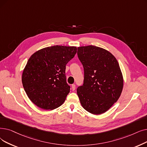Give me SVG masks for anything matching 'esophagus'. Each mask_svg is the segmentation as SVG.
<instances>
[{
    "mask_svg": "<svg viewBox=\"0 0 147 147\" xmlns=\"http://www.w3.org/2000/svg\"><path fill=\"white\" fill-rule=\"evenodd\" d=\"M71 87H72V90H73V91H74L75 89H76V85L73 84V85H71Z\"/></svg>",
    "mask_w": 147,
    "mask_h": 147,
    "instance_id": "obj_1",
    "label": "esophagus"
}]
</instances>
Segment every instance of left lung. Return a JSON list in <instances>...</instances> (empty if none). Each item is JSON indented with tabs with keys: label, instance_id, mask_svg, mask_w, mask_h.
Returning <instances> with one entry per match:
<instances>
[{
	"label": "left lung",
	"instance_id": "left-lung-1",
	"mask_svg": "<svg viewBox=\"0 0 147 147\" xmlns=\"http://www.w3.org/2000/svg\"><path fill=\"white\" fill-rule=\"evenodd\" d=\"M78 58L84 69V80L77 89L80 103L89 113L106 112L117 101L124 80L115 56L103 48L94 46L78 48Z\"/></svg>",
	"mask_w": 147,
	"mask_h": 147
}]
</instances>
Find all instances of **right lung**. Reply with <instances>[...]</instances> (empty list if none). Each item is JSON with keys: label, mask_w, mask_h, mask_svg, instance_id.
Wrapping results in <instances>:
<instances>
[{"label": "right lung", "mask_w": 147, "mask_h": 147, "mask_svg": "<svg viewBox=\"0 0 147 147\" xmlns=\"http://www.w3.org/2000/svg\"><path fill=\"white\" fill-rule=\"evenodd\" d=\"M76 52V47L57 45L38 50L30 57L22 80L25 92L36 106L53 110L65 101L70 91L66 65Z\"/></svg>", "instance_id": "1"}]
</instances>
